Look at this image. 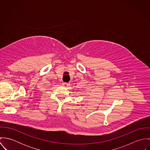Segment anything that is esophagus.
<instances>
[{
	"mask_svg": "<svg viewBox=\"0 0 150 150\" xmlns=\"http://www.w3.org/2000/svg\"><path fill=\"white\" fill-rule=\"evenodd\" d=\"M62 85L64 86H66V87H67V86H69L70 84H69V83H62Z\"/></svg>",
	"mask_w": 150,
	"mask_h": 150,
	"instance_id": "34e87169",
	"label": "esophagus"
}]
</instances>
